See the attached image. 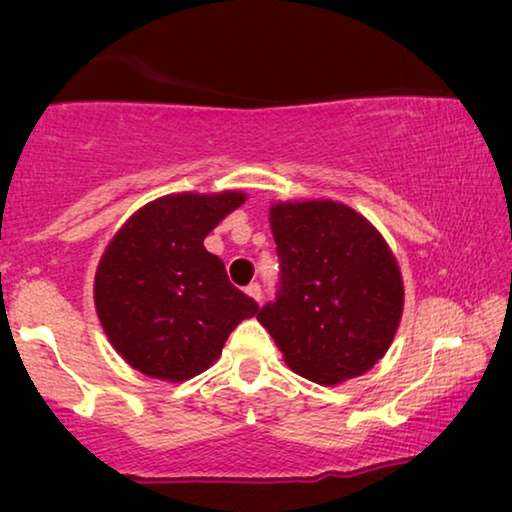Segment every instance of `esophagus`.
Wrapping results in <instances>:
<instances>
[{
  "instance_id": "esophagus-1",
  "label": "esophagus",
  "mask_w": 512,
  "mask_h": 512,
  "mask_svg": "<svg viewBox=\"0 0 512 512\" xmlns=\"http://www.w3.org/2000/svg\"><path fill=\"white\" fill-rule=\"evenodd\" d=\"M244 291H247V296L254 298L256 303H261V300H263V289H261V284H258V282H251Z\"/></svg>"
}]
</instances>
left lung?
<instances>
[{
	"label": "left lung",
	"instance_id": "left-lung-1",
	"mask_svg": "<svg viewBox=\"0 0 512 512\" xmlns=\"http://www.w3.org/2000/svg\"><path fill=\"white\" fill-rule=\"evenodd\" d=\"M275 303L256 319L286 366L317 384L359 377L387 354L403 314L401 270L384 237L333 200L277 202Z\"/></svg>",
	"mask_w": 512,
	"mask_h": 512
}]
</instances>
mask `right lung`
<instances>
[{"mask_svg": "<svg viewBox=\"0 0 512 512\" xmlns=\"http://www.w3.org/2000/svg\"><path fill=\"white\" fill-rule=\"evenodd\" d=\"M247 195L174 193L125 221L95 275V307L118 354L139 373L184 382L221 356L258 305L235 289L205 237Z\"/></svg>", "mask_w": 512, "mask_h": 512, "instance_id": "obj_1", "label": "right lung"}]
</instances>
